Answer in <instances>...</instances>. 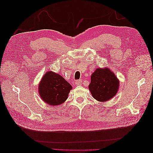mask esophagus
I'll use <instances>...</instances> for the list:
<instances>
[{
  "instance_id": "obj_1",
  "label": "esophagus",
  "mask_w": 153,
  "mask_h": 153,
  "mask_svg": "<svg viewBox=\"0 0 153 153\" xmlns=\"http://www.w3.org/2000/svg\"><path fill=\"white\" fill-rule=\"evenodd\" d=\"M82 84V81L81 80H77L75 82V84L76 85H80Z\"/></svg>"
}]
</instances>
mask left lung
I'll use <instances>...</instances> for the list:
<instances>
[{
    "label": "left lung",
    "instance_id": "8db88e82",
    "mask_svg": "<svg viewBox=\"0 0 153 153\" xmlns=\"http://www.w3.org/2000/svg\"><path fill=\"white\" fill-rule=\"evenodd\" d=\"M91 80L89 89L93 98L98 101L105 102L117 94L119 81L109 68H97Z\"/></svg>",
    "mask_w": 153,
    "mask_h": 153
}]
</instances>
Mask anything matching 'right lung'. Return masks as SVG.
<instances>
[{"label":"right lung","instance_id":"right-lung-1","mask_svg":"<svg viewBox=\"0 0 153 153\" xmlns=\"http://www.w3.org/2000/svg\"><path fill=\"white\" fill-rule=\"evenodd\" d=\"M72 86L57 73L48 71L43 76L39 85V93L45 103L52 106L63 103Z\"/></svg>","mask_w":153,"mask_h":153}]
</instances>
